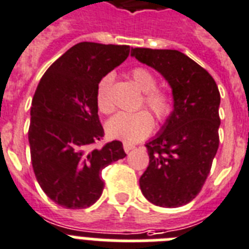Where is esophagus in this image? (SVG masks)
<instances>
[{
    "instance_id": "esophagus-1",
    "label": "esophagus",
    "mask_w": 249,
    "mask_h": 249,
    "mask_svg": "<svg viewBox=\"0 0 249 249\" xmlns=\"http://www.w3.org/2000/svg\"><path fill=\"white\" fill-rule=\"evenodd\" d=\"M133 148H135V145H131L128 142H123V150L126 151V152H129V151L133 150Z\"/></svg>"
}]
</instances>
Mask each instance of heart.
<instances>
[{
	"label": "heart",
	"mask_w": 249,
	"mask_h": 249,
	"mask_svg": "<svg viewBox=\"0 0 249 249\" xmlns=\"http://www.w3.org/2000/svg\"><path fill=\"white\" fill-rule=\"evenodd\" d=\"M133 82L142 92L143 99L141 106H146L155 114L159 122H165L173 114V97L163 89H159L156 78L150 70L143 67H136L131 70ZM113 82L112 74H106L101 78L95 90V103L99 112L109 114L113 110V104L109 98V89ZM155 121L147 110L142 109L127 113L121 112L113 116L106 124L107 133L113 139L124 142H139L146 139L154 129Z\"/></svg>",
	"instance_id": "b5f03b06"
}]
</instances>
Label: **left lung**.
Instances as JSON below:
<instances>
[{"mask_svg": "<svg viewBox=\"0 0 249 249\" xmlns=\"http://www.w3.org/2000/svg\"><path fill=\"white\" fill-rule=\"evenodd\" d=\"M131 55L156 69L173 89L174 110L152 141L140 188L150 203L178 208L203 188L219 147L220 94L213 76L178 50L135 48Z\"/></svg>", "mask_w": 249, "mask_h": 249, "instance_id": "1", "label": "left lung"}]
</instances>
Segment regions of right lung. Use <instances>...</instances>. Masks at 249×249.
Here are the masks:
<instances>
[{
    "mask_svg": "<svg viewBox=\"0 0 249 249\" xmlns=\"http://www.w3.org/2000/svg\"><path fill=\"white\" fill-rule=\"evenodd\" d=\"M128 55V45L79 42L40 79L30 112V154L39 185L60 207L93 205L104 189L102 169L126 156L120 141L92 146L104 136L95 103L98 82Z\"/></svg>",
    "mask_w": 249,
    "mask_h": 249,
    "instance_id": "add662e5",
    "label": "right lung"
}]
</instances>
